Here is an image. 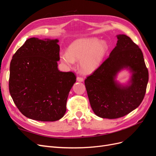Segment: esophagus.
Returning a JSON list of instances; mask_svg holds the SVG:
<instances>
[{"mask_svg":"<svg viewBox=\"0 0 156 156\" xmlns=\"http://www.w3.org/2000/svg\"><path fill=\"white\" fill-rule=\"evenodd\" d=\"M77 81H79V82H83V81H84V79L81 77H77Z\"/></svg>","mask_w":156,"mask_h":156,"instance_id":"34e87169","label":"esophagus"}]
</instances>
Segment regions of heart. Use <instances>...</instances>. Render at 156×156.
<instances>
[{"label": "heart", "instance_id": "b5f03b06", "mask_svg": "<svg viewBox=\"0 0 156 156\" xmlns=\"http://www.w3.org/2000/svg\"><path fill=\"white\" fill-rule=\"evenodd\" d=\"M108 49L107 42L96 37H88L75 41L68 52L60 55L62 62L72 68L75 61H80V68L84 73L94 72L100 65Z\"/></svg>", "mask_w": 156, "mask_h": 156}]
</instances>
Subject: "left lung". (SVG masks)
<instances>
[{
    "label": "left lung",
    "mask_w": 156,
    "mask_h": 156,
    "mask_svg": "<svg viewBox=\"0 0 156 156\" xmlns=\"http://www.w3.org/2000/svg\"><path fill=\"white\" fill-rule=\"evenodd\" d=\"M117 38L109 56L84 81L92 110L103 119H118L137 108L148 82V71L139 47L126 35H117ZM123 68H129L133 73L128 86L114 81Z\"/></svg>",
    "instance_id": "1"
}]
</instances>
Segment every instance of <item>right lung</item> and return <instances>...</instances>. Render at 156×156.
I'll return each instance as SVG.
<instances>
[{
  "label": "right lung",
  "mask_w": 156,
  "mask_h": 156,
  "mask_svg": "<svg viewBox=\"0 0 156 156\" xmlns=\"http://www.w3.org/2000/svg\"><path fill=\"white\" fill-rule=\"evenodd\" d=\"M58 40L31 37L10 62L9 91L18 109L29 119L54 122L66 111L69 92L76 81L72 72H60Z\"/></svg>",
  "instance_id": "right-lung-1"
}]
</instances>
